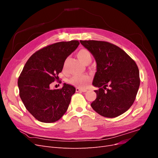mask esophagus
Returning a JSON list of instances; mask_svg holds the SVG:
<instances>
[{
    "instance_id": "obj_1",
    "label": "esophagus",
    "mask_w": 158,
    "mask_h": 158,
    "mask_svg": "<svg viewBox=\"0 0 158 158\" xmlns=\"http://www.w3.org/2000/svg\"><path fill=\"white\" fill-rule=\"evenodd\" d=\"M76 92H85L87 91V89H81V88H76Z\"/></svg>"
}]
</instances>
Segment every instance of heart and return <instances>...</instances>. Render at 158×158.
<instances>
[{
    "label": "heart",
    "mask_w": 158,
    "mask_h": 158,
    "mask_svg": "<svg viewBox=\"0 0 158 158\" xmlns=\"http://www.w3.org/2000/svg\"><path fill=\"white\" fill-rule=\"evenodd\" d=\"M77 56L79 60L84 64L90 63L92 60V55L90 51L86 49H82L78 51ZM90 81V77L88 75L73 76L69 80V82L71 84L84 87Z\"/></svg>",
    "instance_id": "1"
}]
</instances>
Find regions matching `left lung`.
Segmentation results:
<instances>
[{
	"instance_id": "obj_1",
	"label": "left lung",
	"mask_w": 158,
	"mask_h": 158,
	"mask_svg": "<svg viewBox=\"0 0 158 158\" xmlns=\"http://www.w3.org/2000/svg\"><path fill=\"white\" fill-rule=\"evenodd\" d=\"M97 64L92 84L99 88L91 106L100 115H121L135 102L140 86L139 70L136 63L118 47L106 41L80 40Z\"/></svg>"
}]
</instances>
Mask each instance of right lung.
Masks as SVG:
<instances>
[{
    "label": "right lung",
    "instance_id": "add662e5",
    "mask_svg": "<svg viewBox=\"0 0 158 158\" xmlns=\"http://www.w3.org/2000/svg\"><path fill=\"white\" fill-rule=\"evenodd\" d=\"M77 40L47 46L33 54L19 76L20 97L27 110L42 123H54L63 116L76 88L64 84L61 89L50 88L59 80L66 59L77 48Z\"/></svg>",
    "mask_w": 158,
    "mask_h": 158
}]
</instances>
